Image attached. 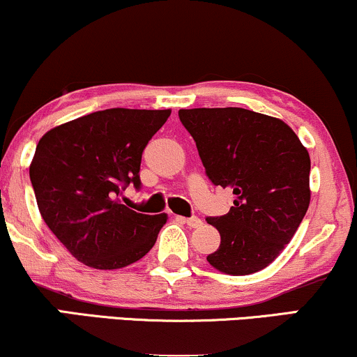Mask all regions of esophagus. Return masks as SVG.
<instances>
[{"label": "esophagus", "mask_w": 357, "mask_h": 357, "mask_svg": "<svg viewBox=\"0 0 357 357\" xmlns=\"http://www.w3.org/2000/svg\"><path fill=\"white\" fill-rule=\"evenodd\" d=\"M181 221L184 222V225H188L190 227L203 226V221H201L199 218H196V216H192V218H181Z\"/></svg>", "instance_id": "esophagus-1"}]
</instances>
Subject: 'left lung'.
Listing matches in <instances>:
<instances>
[{
  "instance_id": "8db88e82",
  "label": "left lung",
  "mask_w": 357,
  "mask_h": 357,
  "mask_svg": "<svg viewBox=\"0 0 357 357\" xmlns=\"http://www.w3.org/2000/svg\"><path fill=\"white\" fill-rule=\"evenodd\" d=\"M206 174L236 196L229 213L208 218L221 244L206 259L218 271L246 276L281 255L311 201V160L279 118L243 108L179 109Z\"/></svg>"
}]
</instances>
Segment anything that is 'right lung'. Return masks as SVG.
Here are the masks:
<instances>
[{"label":"right lung","instance_id":"obj_1","mask_svg":"<svg viewBox=\"0 0 357 357\" xmlns=\"http://www.w3.org/2000/svg\"><path fill=\"white\" fill-rule=\"evenodd\" d=\"M171 109L111 108L41 137L29 178L41 218L79 263L113 271L149 252L167 214L136 213L116 196L139 188L141 154Z\"/></svg>","mask_w":357,"mask_h":357}]
</instances>
